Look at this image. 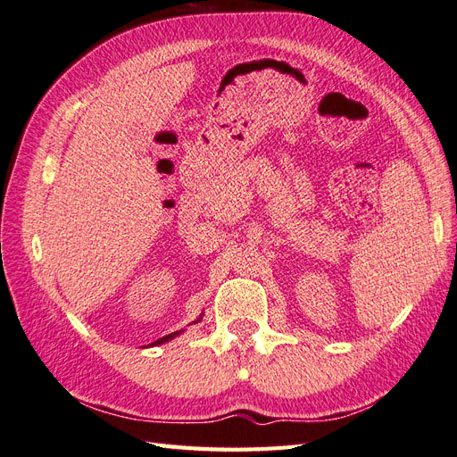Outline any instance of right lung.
<instances>
[{"label":"right lung","instance_id":"add662e5","mask_svg":"<svg viewBox=\"0 0 457 457\" xmlns=\"http://www.w3.org/2000/svg\"><path fill=\"white\" fill-rule=\"evenodd\" d=\"M181 334V331H173V334H170V336H165V337H160L156 343H152V345H160V343H165V341H170V339H173L175 336H179Z\"/></svg>","mask_w":457,"mask_h":457}]
</instances>
